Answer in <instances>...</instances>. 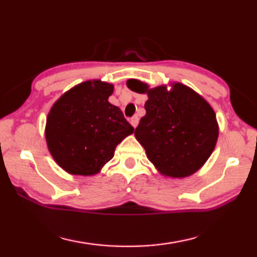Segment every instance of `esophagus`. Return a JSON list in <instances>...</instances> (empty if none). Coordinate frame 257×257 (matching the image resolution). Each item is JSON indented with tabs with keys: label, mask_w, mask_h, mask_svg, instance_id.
Instances as JSON below:
<instances>
[{
	"label": "esophagus",
	"mask_w": 257,
	"mask_h": 257,
	"mask_svg": "<svg viewBox=\"0 0 257 257\" xmlns=\"http://www.w3.org/2000/svg\"><path fill=\"white\" fill-rule=\"evenodd\" d=\"M138 122H139V119H138V116L137 115H135V116H133L132 119H130V123L133 124V127L134 128H136L137 125H138Z\"/></svg>",
	"instance_id": "34e87169"
}]
</instances>
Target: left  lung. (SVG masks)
<instances>
[{"mask_svg":"<svg viewBox=\"0 0 257 257\" xmlns=\"http://www.w3.org/2000/svg\"><path fill=\"white\" fill-rule=\"evenodd\" d=\"M127 86L149 95L146 114L135 136L151 162L169 177L182 178L196 172L210 158L219 135L210 104L182 84L173 85L171 92L165 86L149 89L136 79H129Z\"/></svg>","mask_w":257,"mask_h":257,"instance_id":"1","label":"left lung"}]
</instances>
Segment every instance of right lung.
Masks as SVG:
<instances>
[{
    "label": "right lung",
    "mask_w": 257,
    "mask_h": 257,
    "mask_svg": "<svg viewBox=\"0 0 257 257\" xmlns=\"http://www.w3.org/2000/svg\"><path fill=\"white\" fill-rule=\"evenodd\" d=\"M113 86L85 81L60 97L46 120V142L53 159L71 175L92 176L134 133L118 106L108 102Z\"/></svg>",
    "instance_id": "obj_1"
}]
</instances>
